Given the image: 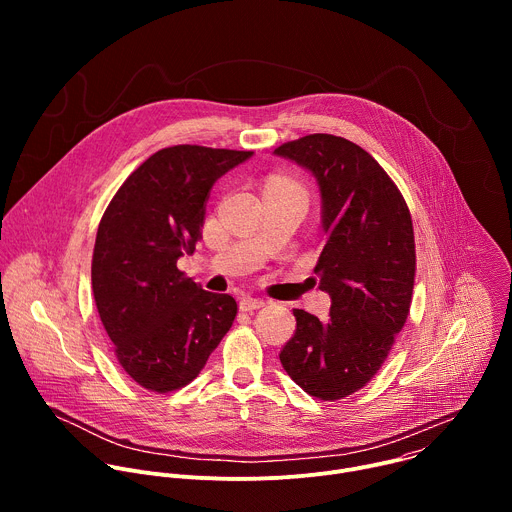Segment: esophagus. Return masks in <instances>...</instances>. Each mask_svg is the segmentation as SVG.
I'll return each instance as SVG.
<instances>
[{
	"label": "esophagus",
	"mask_w": 512,
	"mask_h": 512,
	"mask_svg": "<svg viewBox=\"0 0 512 512\" xmlns=\"http://www.w3.org/2000/svg\"><path fill=\"white\" fill-rule=\"evenodd\" d=\"M239 306H241V310H245V312H253V310L263 308V306H265V300H261V298H251V296H243L241 302H239Z\"/></svg>",
	"instance_id": "34e87169"
}]
</instances>
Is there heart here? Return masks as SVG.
I'll return each mask as SVG.
<instances>
[{"mask_svg": "<svg viewBox=\"0 0 512 512\" xmlns=\"http://www.w3.org/2000/svg\"><path fill=\"white\" fill-rule=\"evenodd\" d=\"M273 182H285V180H273Z\"/></svg>", "mask_w": 512, "mask_h": 512, "instance_id": "b5f03b06", "label": "heart"}]
</instances>
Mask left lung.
Returning <instances> with one entry per match:
<instances>
[{
	"mask_svg": "<svg viewBox=\"0 0 512 512\" xmlns=\"http://www.w3.org/2000/svg\"><path fill=\"white\" fill-rule=\"evenodd\" d=\"M273 154L318 182L326 245L314 271L332 302L326 320L294 310L296 332L279 360L308 395L336 401L375 377L407 320L415 279L411 214L379 162L344 137L314 133Z\"/></svg>",
	"mask_w": 512,
	"mask_h": 512,
	"instance_id": "8db88e82",
	"label": "left lung"
}]
</instances>
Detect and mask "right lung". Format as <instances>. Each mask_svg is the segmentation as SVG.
I'll return each instance as SVG.
<instances>
[{
    "label": "right lung",
    "instance_id": "obj_1",
    "mask_svg": "<svg viewBox=\"0 0 512 512\" xmlns=\"http://www.w3.org/2000/svg\"><path fill=\"white\" fill-rule=\"evenodd\" d=\"M253 152L174 145L145 160L117 190L97 231L93 296L123 371L168 393L188 385L237 316L178 269L202 237L214 182Z\"/></svg>",
    "mask_w": 512,
    "mask_h": 512
}]
</instances>
